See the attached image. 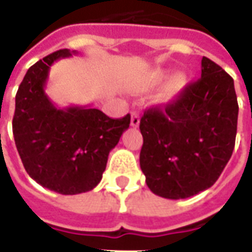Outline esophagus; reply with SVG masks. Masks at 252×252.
I'll list each match as a JSON object with an SVG mask.
<instances>
[{
	"instance_id": "34e87169",
	"label": "esophagus",
	"mask_w": 252,
	"mask_h": 252,
	"mask_svg": "<svg viewBox=\"0 0 252 252\" xmlns=\"http://www.w3.org/2000/svg\"><path fill=\"white\" fill-rule=\"evenodd\" d=\"M139 124H140V116H139V113H136V112H132L131 126H133V128H136V126H139Z\"/></svg>"
}]
</instances>
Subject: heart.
<instances>
[{"instance_id": "obj_1", "label": "heart", "mask_w": 252, "mask_h": 252, "mask_svg": "<svg viewBox=\"0 0 252 252\" xmlns=\"http://www.w3.org/2000/svg\"><path fill=\"white\" fill-rule=\"evenodd\" d=\"M169 76V71L165 68H156L150 71L146 76L143 77V82H142V87L144 90L153 89L158 84H161ZM187 86V77L184 76L183 73H175L169 77L168 82L163 84V87L158 94V101L159 102H168L175 101L177 96L180 95L183 93V90L186 89Z\"/></svg>"}]
</instances>
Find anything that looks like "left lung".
<instances>
[{
  "label": "left lung",
  "mask_w": 252,
  "mask_h": 252,
  "mask_svg": "<svg viewBox=\"0 0 252 252\" xmlns=\"http://www.w3.org/2000/svg\"><path fill=\"white\" fill-rule=\"evenodd\" d=\"M237 114L233 79L203 57L198 82L140 119V169L151 192L186 199L212 187L233 153Z\"/></svg>",
  "instance_id": "left-lung-1"
}]
</instances>
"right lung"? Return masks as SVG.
Segmentation results:
<instances>
[{
    "mask_svg": "<svg viewBox=\"0 0 252 252\" xmlns=\"http://www.w3.org/2000/svg\"><path fill=\"white\" fill-rule=\"evenodd\" d=\"M77 52L63 49L35 63L16 94L13 138L31 179L63 195L87 192L98 186L109 153L128 129L131 116L110 119L86 106L57 108L46 94L52 65Z\"/></svg>",
    "mask_w": 252,
    "mask_h": 252,
    "instance_id": "1",
    "label": "right lung"
}]
</instances>
